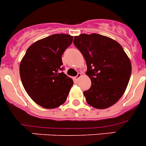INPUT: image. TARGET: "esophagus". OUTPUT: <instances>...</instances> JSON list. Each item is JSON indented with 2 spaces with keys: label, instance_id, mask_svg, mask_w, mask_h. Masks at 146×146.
<instances>
[{
  "label": "esophagus",
  "instance_id": "1",
  "mask_svg": "<svg viewBox=\"0 0 146 146\" xmlns=\"http://www.w3.org/2000/svg\"><path fill=\"white\" fill-rule=\"evenodd\" d=\"M81 76H82L81 73H78L77 76H76V77H74V80H76V81H77V80H78V79L80 78V77H81Z\"/></svg>",
  "mask_w": 146,
  "mask_h": 146
}]
</instances>
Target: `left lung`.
<instances>
[{
	"label": "left lung",
	"instance_id": "obj_1",
	"mask_svg": "<svg viewBox=\"0 0 146 146\" xmlns=\"http://www.w3.org/2000/svg\"><path fill=\"white\" fill-rule=\"evenodd\" d=\"M73 43L86 61L91 86L83 92L87 103L106 109L125 93L131 75V63L122 46L113 39L97 33L74 36Z\"/></svg>",
	"mask_w": 146,
	"mask_h": 146
}]
</instances>
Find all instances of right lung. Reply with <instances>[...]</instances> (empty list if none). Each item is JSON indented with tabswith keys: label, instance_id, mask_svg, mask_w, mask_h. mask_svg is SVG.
I'll return each mask as SVG.
<instances>
[{
	"label": "right lung",
	"instance_id": "obj_1",
	"mask_svg": "<svg viewBox=\"0 0 146 146\" xmlns=\"http://www.w3.org/2000/svg\"><path fill=\"white\" fill-rule=\"evenodd\" d=\"M73 37L53 34L33 43L20 63V76L25 91L44 108L59 107L66 102L73 81L61 72L62 55Z\"/></svg>",
	"mask_w": 146,
	"mask_h": 146
}]
</instances>
